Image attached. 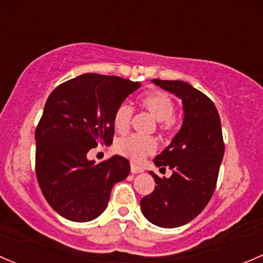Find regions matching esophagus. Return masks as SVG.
Returning <instances> with one entry per match:
<instances>
[{
	"label": "esophagus",
	"instance_id": "esophagus-1",
	"mask_svg": "<svg viewBox=\"0 0 263 263\" xmlns=\"http://www.w3.org/2000/svg\"><path fill=\"white\" fill-rule=\"evenodd\" d=\"M143 168L141 166H137L136 164H131V173L132 174H139V173H142Z\"/></svg>",
	"mask_w": 263,
	"mask_h": 263
}]
</instances>
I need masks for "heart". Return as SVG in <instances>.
Returning <instances> with one entry per match:
<instances>
[{"label":"heart","instance_id":"b5f03b06","mask_svg":"<svg viewBox=\"0 0 263 263\" xmlns=\"http://www.w3.org/2000/svg\"><path fill=\"white\" fill-rule=\"evenodd\" d=\"M140 107L150 113L157 121V128L164 135L168 134L174 129V112L175 103L167 93L161 90L147 93L140 99ZM132 108L127 103H122L117 107L113 115V126L116 131L126 132L131 126ZM118 154L135 162H139L148 155L154 154L157 148V142L151 136H137L129 135L118 140L116 145Z\"/></svg>","mask_w":263,"mask_h":263}]
</instances>
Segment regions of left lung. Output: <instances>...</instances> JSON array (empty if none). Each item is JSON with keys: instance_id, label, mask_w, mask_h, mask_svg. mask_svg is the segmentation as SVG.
<instances>
[{"instance_id": "left-lung-1", "label": "left lung", "mask_w": 263, "mask_h": 263, "mask_svg": "<svg viewBox=\"0 0 263 263\" xmlns=\"http://www.w3.org/2000/svg\"><path fill=\"white\" fill-rule=\"evenodd\" d=\"M153 82L181 99L184 120L170 145L154 159L157 167L173 170L156 182L154 192L141 199V211L148 222L162 228H176L194 219L214 193L224 155L220 118L214 103L186 82Z\"/></svg>"}]
</instances>
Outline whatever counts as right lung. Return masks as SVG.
<instances>
[{"instance_id": "right-lung-1", "label": "right lung", "mask_w": 263, "mask_h": 263, "mask_svg": "<svg viewBox=\"0 0 263 263\" xmlns=\"http://www.w3.org/2000/svg\"><path fill=\"white\" fill-rule=\"evenodd\" d=\"M141 83L87 73L58 85L35 131L36 178L46 201L71 222H89L106 211L113 185L129 174L120 155L96 164L87 154L110 145L115 110Z\"/></svg>"}]
</instances>
